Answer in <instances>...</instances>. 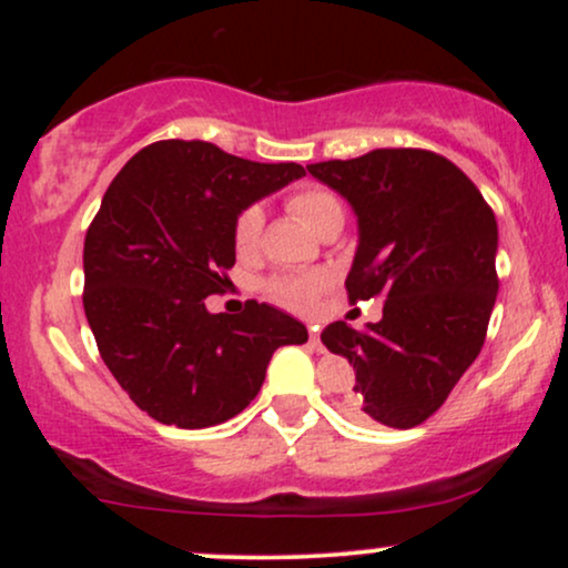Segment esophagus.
<instances>
[{"label": "esophagus", "mask_w": 568, "mask_h": 568, "mask_svg": "<svg viewBox=\"0 0 568 568\" xmlns=\"http://www.w3.org/2000/svg\"><path fill=\"white\" fill-rule=\"evenodd\" d=\"M310 344L315 349H323V342H321V331H317V325H312L310 328Z\"/></svg>", "instance_id": "esophagus-1"}]
</instances>
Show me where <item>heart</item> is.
<instances>
[{
    "label": "heart",
    "mask_w": 568,
    "mask_h": 568,
    "mask_svg": "<svg viewBox=\"0 0 568 568\" xmlns=\"http://www.w3.org/2000/svg\"><path fill=\"white\" fill-rule=\"evenodd\" d=\"M288 211L293 216L304 221L310 230L321 232L325 224L342 219L344 221V205L338 200L336 192L331 189L310 184L296 189V192L288 194ZM264 230V213L258 205H245L243 211L237 213L232 226V243L234 251L240 256H247L258 247V240H262ZM328 272H296V275H275L264 283V293L272 298V302L288 306L293 312H310L315 310L317 302L325 291L331 288Z\"/></svg>",
    "instance_id": "obj_1"
}]
</instances>
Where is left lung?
<instances>
[{
  "mask_svg": "<svg viewBox=\"0 0 568 568\" xmlns=\"http://www.w3.org/2000/svg\"><path fill=\"white\" fill-rule=\"evenodd\" d=\"M355 207L361 245L347 275L352 304L384 298L382 321L323 328L355 368L357 422L408 429L452 395L486 342L497 302V219L452 160L427 149H374L306 165Z\"/></svg>",
  "mask_w": 568,
  "mask_h": 568,
  "instance_id": "8db88e82",
  "label": "left lung"
}]
</instances>
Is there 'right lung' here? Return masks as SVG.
I'll return each instance as SVG.
<instances>
[{"instance_id": "add662e5", "label": "right lung", "mask_w": 568, "mask_h": 568, "mask_svg": "<svg viewBox=\"0 0 568 568\" xmlns=\"http://www.w3.org/2000/svg\"><path fill=\"white\" fill-rule=\"evenodd\" d=\"M207 141H154L125 162L84 234L82 304L103 363L162 425L202 429L243 410L272 352L306 328L270 304L211 315L234 266L232 226L253 200L302 179Z\"/></svg>"}]
</instances>
